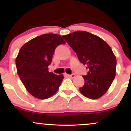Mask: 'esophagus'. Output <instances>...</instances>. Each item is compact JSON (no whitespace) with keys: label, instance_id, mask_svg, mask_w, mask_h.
<instances>
[{"label":"esophagus","instance_id":"obj_1","mask_svg":"<svg viewBox=\"0 0 131 131\" xmlns=\"http://www.w3.org/2000/svg\"><path fill=\"white\" fill-rule=\"evenodd\" d=\"M75 76H76V74H68V77L71 78H74L75 77Z\"/></svg>","mask_w":131,"mask_h":131}]
</instances>
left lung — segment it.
<instances>
[{
    "mask_svg": "<svg viewBox=\"0 0 131 131\" xmlns=\"http://www.w3.org/2000/svg\"><path fill=\"white\" fill-rule=\"evenodd\" d=\"M63 38L76 52L79 61L89 71L82 76L81 94L97 99L108 91L116 76V59L111 47L101 38L86 31H76Z\"/></svg>",
    "mask_w": 131,
    "mask_h": 131,
    "instance_id": "obj_1",
    "label": "left lung"
}]
</instances>
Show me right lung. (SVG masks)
Returning <instances> with one entry per match:
<instances>
[{
	"mask_svg": "<svg viewBox=\"0 0 131 131\" xmlns=\"http://www.w3.org/2000/svg\"><path fill=\"white\" fill-rule=\"evenodd\" d=\"M65 43L60 35L45 34L22 47L16 58L17 73L29 94L39 99L50 97L59 89L62 74L49 72L55 49Z\"/></svg>",
	"mask_w": 131,
	"mask_h": 131,
	"instance_id": "right-lung-1",
	"label": "right lung"
}]
</instances>
